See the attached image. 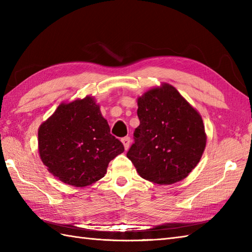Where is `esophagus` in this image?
<instances>
[{"label":"esophagus","mask_w":252,"mask_h":252,"mask_svg":"<svg viewBox=\"0 0 252 252\" xmlns=\"http://www.w3.org/2000/svg\"><path fill=\"white\" fill-rule=\"evenodd\" d=\"M121 142H122V144H123V146H125L126 151H127V149H129V147H130V142H131L130 137H129V136L123 137L122 140H121Z\"/></svg>","instance_id":"34e87169"}]
</instances>
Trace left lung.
I'll list each match as a JSON object with an SVG mask.
<instances>
[{"label":"left lung","instance_id":"left-lung-1","mask_svg":"<svg viewBox=\"0 0 252 252\" xmlns=\"http://www.w3.org/2000/svg\"><path fill=\"white\" fill-rule=\"evenodd\" d=\"M140 126L126 157L143 179L173 184L194 169L206 147L205 126L194 107L168 83L137 98Z\"/></svg>","mask_w":252,"mask_h":252}]
</instances>
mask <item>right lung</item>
I'll use <instances>...</instances> for the list:
<instances>
[{
  "mask_svg": "<svg viewBox=\"0 0 252 252\" xmlns=\"http://www.w3.org/2000/svg\"><path fill=\"white\" fill-rule=\"evenodd\" d=\"M37 143L49 172L76 187L104 178L108 163L125 152L92 96L58 106L40 126Z\"/></svg>",
  "mask_w": 252,
  "mask_h": 252,
  "instance_id": "obj_1",
  "label": "right lung"
}]
</instances>
